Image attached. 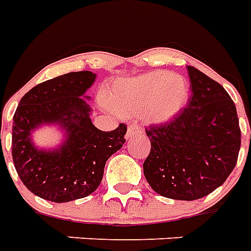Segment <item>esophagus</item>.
I'll return each instance as SVG.
<instances>
[{
  "instance_id": "1",
  "label": "esophagus",
  "mask_w": 251,
  "mask_h": 251,
  "mask_svg": "<svg viewBox=\"0 0 251 251\" xmlns=\"http://www.w3.org/2000/svg\"><path fill=\"white\" fill-rule=\"evenodd\" d=\"M142 134V127L138 125L137 122H133L130 124L129 127H127V131H126V138H131L134 135H139Z\"/></svg>"
}]
</instances>
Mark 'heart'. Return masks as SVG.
<instances>
[{
  "mask_svg": "<svg viewBox=\"0 0 251 251\" xmlns=\"http://www.w3.org/2000/svg\"><path fill=\"white\" fill-rule=\"evenodd\" d=\"M189 92V83L182 75L157 70L117 80L110 87L108 99L117 109L142 113L151 122H165L186 105Z\"/></svg>",
  "mask_w": 251,
  "mask_h": 251,
  "instance_id": "b5f03b06",
  "label": "heart"
}]
</instances>
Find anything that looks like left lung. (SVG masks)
<instances>
[{
  "label": "left lung",
  "instance_id": "left-lung-1",
  "mask_svg": "<svg viewBox=\"0 0 251 251\" xmlns=\"http://www.w3.org/2000/svg\"><path fill=\"white\" fill-rule=\"evenodd\" d=\"M191 96L171 121L150 125L151 151L143 163L150 186L165 198L195 201L226 182L236 167L241 129L223 86L187 66Z\"/></svg>",
  "mask_w": 251,
  "mask_h": 251
}]
</instances>
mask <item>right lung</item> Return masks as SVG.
Masks as SVG:
<instances>
[{
	"label": "right lung",
	"mask_w": 251,
	"mask_h": 251,
	"mask_svg": "<svg viewBox=\"0 0 251 251\" xmlns=\"http://www.w3.org/2000/svg\"><path fill=\"white\" fill-rule=\"evenodd\" d=\"M95 75L74 72L37 84L21 99L13 122L11 153L25 186L37 197L64 203L84 198L99 187L106 160L125 143V124L102 131L92 125L84 99ZM43 122H61L68 130L64 148L37 151L29 131Z\"/></svg>",
	"instance_id": "1"
}]
</instances>
